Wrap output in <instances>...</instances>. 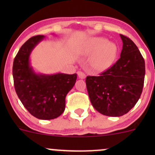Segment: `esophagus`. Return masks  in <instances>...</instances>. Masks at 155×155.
<instances>
[{"label":"esophagus","instance_id":"esophagus-1","mask_svg":"<svg viewBox=\"0 0 155 155\" xmlns=\"http://www.w3.org/2000/svg\"><path fill=\"white\" fill-rule=\"evenodd\" d=\"M77 74H78V76H79V79H84L85 77H86V76H85V74L83 73V72L79 71V72H78V73H77Z\"/></svg>","mask_w":155,"mask_h":155}]
</instances>
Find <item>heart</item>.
<instances>
[{
  "label": "heart",
  "mask_w": 155,
  "mask_h": 155,
  "mask_svg": "<svg viewBox=\"0 0 155 155\" xmlns=\"http://www.w3.org/2000/svg\"><path fill=\"white\" fill-rule=\"evenodd\" d=\"M85 55H91L90 65L98 72L105 71L113 64L118 54V46L102 37L89 39L82 48Z\"/></svg>",
  "instance_id": "b5f03b06"
}]
</instances>
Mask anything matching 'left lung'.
Returning a JSON list of instances; mask_svg holds the SVG:
<instances>
[{
    "label": "left lung",
    "instance_id": "1",
    "mask_svg": "<svg viewBox=\"0 0 155 155\" xmlns=\"http://www.w3.org/2000/svg\"><path fill=\"white\" fill-rule=\"evenodd\" d=\"M123 43L120 58L99 76H87L91 103L100 113L119 117L127 113L143 91L145 61L135 43L120 34Z\"/></svg>",
    "mask_w": 155,
    "mask_h": 155
}]
</instances>
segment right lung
<instances>
[{
  "label": "right lung",
  "mask_w": 155,
  "mask_h": 155,
  "mask_svg": "<svg viewBox=\"0 0 155 155\" xmlns=\"http://www.w3.org/2000/svg\"><path fill=\"white\" fill-rule=\"evenodd\" d=\"M45 37L35 36L21 46L14 59L12 76L15 92L26 109L39 119L51 120L64 111L65 98L74 86L77 74H45L34 70L31 54Z\"/></svg>",
  "instance_id": "1"
}]
</instances>
